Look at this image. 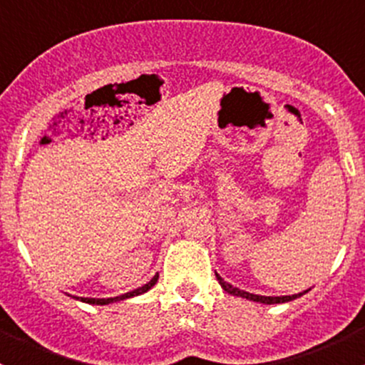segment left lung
Listing matches in <instances>:
<instances>
[{
	"label": "left lung",
	"instance_id": "8db88e82",
	"mask_svg": "<svg viewBox=\"0 0 365 365\" xmlns=\"http://www.w3.org/2000/svg\"><path fill=\"white\" fill-rule=\"evenodd\" d=\"M215 277H217V281H219L220 288H222L224 292H226V293H230V295H233V297H240V298H247V300H251V302H259V304H267V305H270V304H284V302H292V300H295V298H298V297L305 295V293H307L309 289H311V288H309V289H305V292L297 293V295L264 297V295H254V293H249V292H244V289L235 288V286H231L230 282L224 281V279L220 277V275L217 274V272H215Z\"/></svg>",
	"mask_w": 365,
	"mask_h": 365
}]
</instances>
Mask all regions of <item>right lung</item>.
<instances>
[{"mask_svg":"<svg viewBox=\"0 0 365 365\" xmlns=\"http://www.w3.org/2000/svg\"><path fill=\"white\" fill-rule=\"evenodd\" d=\"M157 281H159V274L153 275L152 281L146 282V284L141 286V288L134 289V292H128V293H125V295H120V297H113V298H84V297H73V298H76V300H79V302H84V304H91V305H109V304H114V302L127 300V298L138 297V295H143V293L150 292V289H152L153 286L157 284Z\"/></svg>","mask_w":365,"mask_h":365,"instance_id":"add662e5","label":"right lung"}]
</instances>
